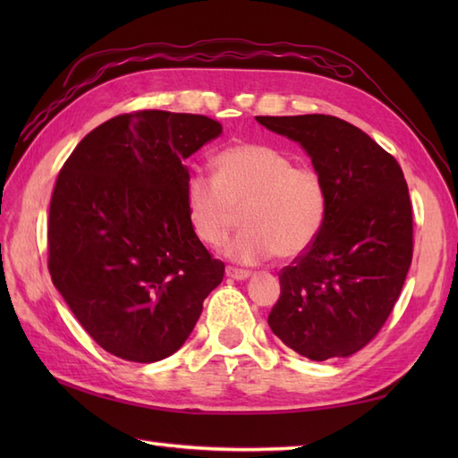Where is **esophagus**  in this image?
<instances>
[{
    "label": "esophagus",
    "instance_id": "obj_1",
    "mask_svg": "<svg viewBox=\"0 0 458 458\" xmlns=\"http://www.w3.org/2000/svg\"><path fill=\"white\" fill-rule=\"evenodd\" d=\"M226 276L232 277V279H236V281H242V279H248V277H250V271L228 266V267H226Z\"/></svg>",
    "mask_w": 458,
    "mask_h": 458
}]
</instances>
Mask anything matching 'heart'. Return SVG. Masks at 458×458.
Returning a JSON list of instances; mask_svg holds the SVG:
<instances>
[{"mask_svg": "<svg viewBox=\"0 0 458 458\" xmlns=\"http://www.w3.org/2000/svg\"><path fill=\"white\" fill-rule=\"evenodd\" d=\"M191 226L207 246H222L236 212L240 234L226 254L242 264L293 259L315 244L325 226L328 199L315 169L295 167L271 145L236 143L214 157V179L192 173L184 184Z\"/></svg>", "mask_w": 458, "mask_h": 458, "instance_id": "1", "label": "heart"}]
</instances>
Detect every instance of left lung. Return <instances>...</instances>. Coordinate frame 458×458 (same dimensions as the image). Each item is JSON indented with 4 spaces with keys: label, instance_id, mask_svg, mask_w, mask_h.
Returning a JSON list of instances; mask_svg holds the SVG:
<instances>
[{
    "label": "left lung",
    "instance_id": "8db88e82",
    "mask_svg": "<svg viewBox=\"0 0 458 458\" xmlns=\"http://www.w3.org/2000/svg\"><path fill=\"white\" fill-rule=\"evenodd\" d=\"M301 143L325 182L328 208L315 244L279 271L267 325L317 362L362 350L390 317L413 258L403 171L356 125L335 115H256Z\"/></svg>",
    "mask_w": 458,
    "mask_h": 458
}]
</instances>
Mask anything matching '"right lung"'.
Listing matches in <instances>:
<instances>
[{
    "mask_svg": "<svg viewBox=\"0 0 458 458\" xmlns=\"http://www.w3.org/2000/svg\"><path fill=\"white\" fill-rule=\"evenodd\" d=\"M222 133L199 114L140 110L104 122L58 173L48 274L94 343L130 362L184 344L224 277L187 216L182 161Z\"/></svg>",
    "mask_w": 458,
    "mask_h": 458,
    "instance_id": "right-lung-1",
    "label": "right lung"
}]
</instances>
